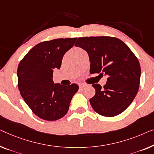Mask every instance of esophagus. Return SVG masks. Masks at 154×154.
<instances>
[{"mask_svg":"<svg viewBox=\"0 0 154 154\" xmlns=\"http://www.w3.org/2000/svg\"><path fill=\"white\" fill-rule=\"evenodd\" d=\"M85 87H86V85H85V84H80L79 85V88H84Z\"/></svg>","mask_w":154,"mask_h":154,"instance_id":"esophagus-1","label":"esophagus"}]
</instances>
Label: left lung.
<instances>
[{"mask_svg": "<svg viewBox=\"0 0 154 154\" xmlns=\"http://www.w3.org/2000/svg\"><path fill=\"white\" fill-rule=\"evenodd\" d=\"M75 46L88 52L91 73L108 77L103 88L92 85L96 94L90 102L94 110L108 117L121 114L139 90L141 69L137 57L124 42L113 37H79Z\"/></svg>", "mask_w": 154, "mask_h": 154, "instance_id": "1", "label": "left lung"}]
</instances>
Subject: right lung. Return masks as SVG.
Instances as JSON below:
<instances>
[{
  "instance_id": "1",
  "label": "right lung",
  "mask_w": 154,
  "mask_h": 154,
  "mask_svg": "<svg viewBox=\"0 0 154 154\" xmlns=\"http://www.w3.org/2000/svg\"><path fill=\"white\" fill-rule=\"evenodd\" d=\"M77 38L55 39L37 44L18 66V88L26 104L37 117L55 121L68 112L79 87L54 84L53 73L60 69L64 55Z\"/></svg>"
}]
</instances>
